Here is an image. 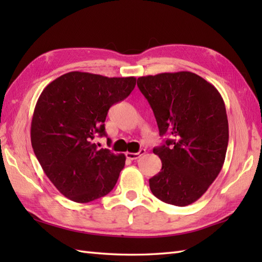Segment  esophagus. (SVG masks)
I'll return each instance as SVG.
<instances>
[{
	"mask_svg": "<svg viewBox=\"0 0 262 262\" xmlns=\"http://www.w3.org/2000/svg\"><path fill=\"white\" fill-rule=\"evenodd\" d=\"M145 154V149H140V152L138 153H130V152H127L126 153V158L129 159V160H137L138 158H141L142 155Z\"/></svg>",
	"mask_w": 262,
	"mask_h": 262,
	"instance_id": "34e87169",
	"label": "esophagus"
}]
</instances>
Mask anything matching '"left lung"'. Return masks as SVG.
<instances>
[{
    "instance_id": "1",
    "label": "left lung",
    "mask_w": 262,
    "mask_h": 262,
    "mask_svg": "<svg viewBox=\"0 0 262 262\" xmlns=\"http://www.w3.org/2000/svg\"><path fill=\"white\" fill-rule=\"evenodd\" d=\"M137 86L147 99L163 145L153 148L162 169L149 179L155 197L174 206L196 202L223 168L229 121L217 89L191 72L141 76Z\"/></svg>"
}]
</instances>
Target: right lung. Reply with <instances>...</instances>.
Returning a JSON list of instances; mask_svg holds the SVG:
<instances>
[{
	"mask_svg": "<svg viewBox=\"0 0 262 262\" xmlns=\"http://www.w3.org/2000/svg\"><path fill=\"white\" fill-rule=\"evenodd\" d=\"M135 85L134 76L70 72L43 89L31 120V145L48 179L66 198L90 203L114 189L126 157L99 149L93 140L107 136L109 108Z\"/></svg>",
	"mask_w": 262,
	"mask_h": 262,
	"instance_id": "obj_1",
	"label": "right lung"
}]
</instances>
